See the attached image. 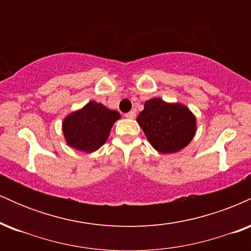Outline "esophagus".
Here are the masks:
<instances>
[{
	"mask_svg": "<svg viewBox=\"0 0 251 251\" xmlns=\"http://www.w3.org/2000/svg\"><path fill=\"white\" fill-rule=\"evenodd\" d=\"M125 117L127 118V119H134V118H135V112L134 111L128 112V113L125 114Z\"/></svg>",
	"mask_w": 251,
	"mask_h": 251,
	"instance_id": "esophagus-1",
	"label": "esophagus"
}]
</instances>
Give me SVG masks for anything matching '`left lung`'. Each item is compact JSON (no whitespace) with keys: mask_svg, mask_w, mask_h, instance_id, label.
Listing matches in <instances>:
<instances>
[{"mask_svg":"<svg viewBox=\"0 0 251 251\" xmlns=\"http://www.w3.org/2000/svg\"><path fill=\"white\" fill-rule=\"evenodd\" d=\"M137 123L152 148L163 154L183 150L197 131V119L189 107L180 102H166L160 98L145 101Z\"/></svg>","mask_w":251,"mask_h":251,"instance_id":"obj_1","label":"left lung"}]
</instances>
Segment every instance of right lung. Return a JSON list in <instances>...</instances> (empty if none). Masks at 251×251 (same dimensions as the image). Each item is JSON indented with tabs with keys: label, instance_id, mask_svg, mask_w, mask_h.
I'll list each match as a JSON object with an SVG mask.
<instances>
[{
	"label": "right lung",
	"instance_id": "1",
	"mask_svg": "<svg viewBox=\"0 0 251 251\" xmlns=\"http://www.w3.org/2000/svg\"><path fill=\"white\" fill-rule=\"evenodd\" d=\"M119 119V112L92 100L63 118L65 142L76 151L96 152L107 142L112 126Z\"/></svg>",
	"mask_w": 251,
	"mask_h": 251
}]
</instances>
